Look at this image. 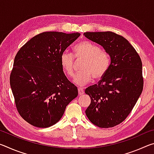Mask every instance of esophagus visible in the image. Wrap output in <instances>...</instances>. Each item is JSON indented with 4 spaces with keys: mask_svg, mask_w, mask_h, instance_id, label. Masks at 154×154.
Wrapping results in <instances>:
<instances>
[{
    "mask_svg": "<svg viewBox=\"0 0 154 154\" xmlns=\"http://www.w3.org/2000/svg\"><path fill=\"white\" fill-rule=\"evenodd\" d=\"M78 93H79V95H82L84 94V90H83V88H78Z\"/></svg>",
    "mask_w": 154,
    "mask_h": 154,
    "instance_id": "obj_1",
    "label": "esophagus"
}]
</instances>
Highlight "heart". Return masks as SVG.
<instances>
[{
    "label": "heart",
    "instance_id": "1",
    "mask_svg": "<svg viewBox=\"0 0 154 154\" xmlns=\"http://www.w3.org/2000/svg\"><path fill=\"white\" fill-rule=\"evenodd\" d=\"M77 58L85 59L82 64V71L75 75L73 82L83 86L88 84L94 77L96 79L103 77L109 69L110 59L105 52L100 51L97 46L86 41L78 43L74 48ZM60 64L64 71L69 77L74 75V56L69 51L65 50L60 56Z\"/></svg>",
    "mask_w": 154,
    "mask_h": 154
}]
</instances>
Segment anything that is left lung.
Returning a JSON list of instances; mask_svg holds the SVG:
<instances>
[{
    "label": "left lung",
    "mask_w": 154,
    "mask_h": 154,
    "mask_svg": "<svg viewBox=\"0 0 154 154\" xmlns=\"http://www.w3.org/2000/svg\"><path fill=\"white\" fill-rule=\"evenodd\" d=\"M83 35L102 46L111 59L102 79L85 90L91 98L85 114L96 126L113 127L127 118L141 94V60L122 36L112 32H87Z\"/></svg>",
    "instance_id": "obj_1"
}]
</instances>
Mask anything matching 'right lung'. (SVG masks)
<instances>
[{
	"mask_svg": "<svg viewBox=\"0 0 154 154\" xmlns=\"http://www.w3.org/2000/svg\"><path fill=\"white\" fill-rule=\"evenodd\" d=\"M79 36V32L38 34L15 56L10 85L18 113L32 126L56 124L77 96V88L64 73L60 56Z\"/></svg>",
	"mask_w": 154,
	"mask_h": 154,
	"instance_id": "add662e5",
	"label": "right lung"
}]
</instances>
